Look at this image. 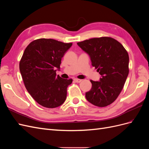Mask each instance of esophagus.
I'll use <instances>...</instances> for the list:
<instances>
[{
	"label": "esophagus",
	"instance_id": "obj_1",
	"mask_svg": "<svg viewBox=\"0 0 149 149\" xmlns=\"http://www.w3.org/2000/svg\"><path fill=\"white\" fill-rule=\"evenodd\" d=\"M74 81L76 83H80L81 82V79H77V78H74Z\"/></svg>",
	"mask_w": 149,
	"mask_h": 149
}]
</instances>
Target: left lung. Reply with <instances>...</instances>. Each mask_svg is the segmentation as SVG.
Wrapping results in <instances>:
<instances>
[{"mask_svg": "<svg viewBox=\"0 0 149 149\" xmlns=\"http://www.w3.org/2000/svg\"><path fill=\"white\" fill-rule=\"evenodd\" d=\"M77 45L88 54L92 66L101 75L100 81H90L92 88L86 93V98L98 107L111 104L119 95L129 74L127 52L111 37L91 38Z\"/></svg>", "mask_w": 149, "mask_h": 149, "instance_id": "1", "label": "left lung"}]
</instances>
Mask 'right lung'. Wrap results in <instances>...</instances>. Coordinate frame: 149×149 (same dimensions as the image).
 <instances>
[{"mask_svg": "<svg viewBox=\"0 0 149 149\" xmlns=\"http://www.w3.org/2000/svg\"><path fill=\"white\" fill-rule=\"evenodd\" d=\"M72 43L40 38L26 47L19 64L25 86L35 101L47 108H55L65 101L67 88L72 79L56 75L61 58Z\"/></svg>", "mask_w": 149, "mask_h": 149, "instance_id": "add662e5", "label": "right lung"}]
</instances>
